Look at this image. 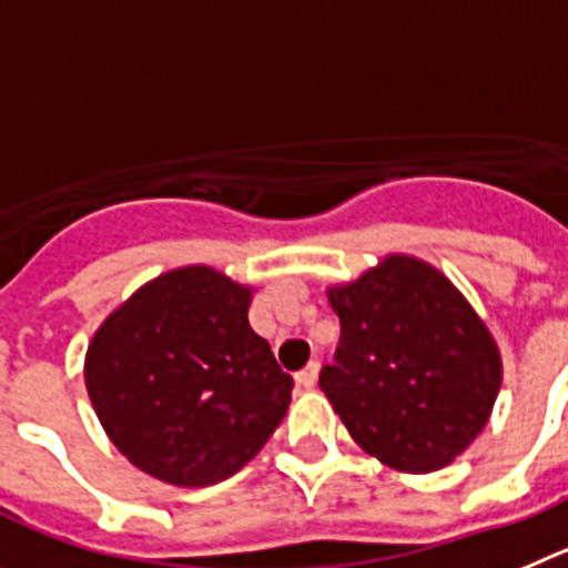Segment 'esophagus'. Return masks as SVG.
I'll list each match as a JSON object with an SVG mask.
<instances>
[{"mask_svg":"<svg viewBox=\"0 0 568 568\" xmlns=\"http://www.w3.org/2000/svg\"><path fill=\"white\" fill-rule=\"evenodd\" d=\"M294 379H296V385L303 387V390H311V387L316 385V379H320V362H308L303 371L296 373Z\"/></svg>","mask_w":568,"mask_h":568,"instance_id":"1","label":"esophagus"}]
</instances>
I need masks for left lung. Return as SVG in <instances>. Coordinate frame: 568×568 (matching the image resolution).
<instances>
[{"label": "left lung", "mask_w": 568, "mask_h": 568, "mask_svg": "<svg viewBox=\"0 0 568 568\" xmlns=\"http://www.w3.org/2000/svg\"><path fill=\"white\" fill-rule=\"evenodd\" d=\"M342 325L320 387L365 453L402 473L456 462L500 390L493 334L438 268L390 254L328 288Z\"/></svg>", "instance_id": "1"}]
</instances>
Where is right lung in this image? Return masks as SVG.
Listing matches in <instances>:
<instances>
[{
  "mask_svg": "<svg viewBox=\"0 0 568 568\" xmlns=\"http://www.w3.org/2000/svg\"><path fill=\"white\" fill-rule=\"evenodd\" d=\"M248 305V285L186 265L141 285L87 347L101 427L158 481H226L283 422L294 379L252 331Z\"/></svg>",
  "mask_w": 568,
  "mask_h": 568,
  "instance_id": "right-lung-1",
  "label": "right lung"
}]
</instances>
